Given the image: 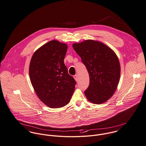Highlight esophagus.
Masks as SVG:
<instances>
[{
  "mask_svg": "<svg viewBox=\"0 0 146 146\" xmlns=\"http://www.w3.org/2000/svg\"><path fill=\"white\" fill-rule=\"evenodd\" d=\"M74 78H75V80H76V81H78V75H75L74 76Z\"/></svg>",
  "mask_w": 146,
  "mask_h": 146,
  "instance_id": "34e87169",
  "label": "esophagus"
}]
</instances>
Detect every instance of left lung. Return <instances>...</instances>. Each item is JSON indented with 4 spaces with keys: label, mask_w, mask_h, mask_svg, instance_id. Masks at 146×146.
Listing matches in <instances>:
<instances>
[{
    "label": "left lung",
    "mask_w": 146,
    "mask_h": 146,
    "mask_svg": "<svg viewBox=\"0 0 146 146\" xmlns=\"http://www.w3.org/2000/svg\"><path fill=\"white\" fill-rule=\"evenodd\" d=\"M72 46L89 74L86 97L93 104L104 103L112 96L119 82L121 68L116 54L105 44L93 40L74 43Z\"/></svg>",
    "instance_id": "obj_1"
}]
</instances>
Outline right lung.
I'll use <instances>...</instances> for the list:
<instances>
[{"mask_svg":"<svg viewBox=\"0 0 146 146\" xmlns=\"http://www.w3.org/2000/svg\"><path fill=\"white\" fill-rule=\"evenodd\" d=\"M67 50L66 44L52 40L38 49L30 61L32 86L40 100L50 108L68 104L75 88L76 82L64 61Z\"/></svg>","mask_w":146,"mask_h":146,"instance_id":"1","label":"right lung"}]
</instances>
